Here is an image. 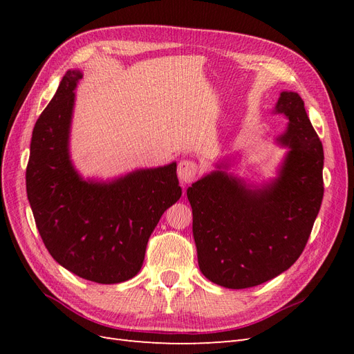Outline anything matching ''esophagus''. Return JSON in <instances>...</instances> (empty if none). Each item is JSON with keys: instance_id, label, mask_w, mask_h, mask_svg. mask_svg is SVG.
Masks as SVG:
<instances>
[{"instance_id": "1", "label": "esophagus", "mask_w": 354, "mask_h": 354, "mask_svg": "<svg viewBox=\"0 0 354 354\" xmlns=\"http://www.w3.org/2000/svg\"><path fill=\"white\" fill-rule=\"evenodd\" d=\"M177 174H178L180 181H183V183H192V181L196 178L198 165L194 162V160H190V159L180 160Z\"/></svg>"}]
</instances>
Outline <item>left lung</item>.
<instances>
[{
    "label": "left lung",
    "mask_w": 354,
    "mask_h": 354,
    "mask_svg": "<svg viewBox=\"0 0 354 354\" xmlns=\"http://www.w3.org/2000/svg\"><path fill=\"white\" fill-rule=\"evenodd\" d=\"M273 113L286 116L274 143L286 152L261 183L230 173L229 156L187 189L198 263L208 281L230 289L261 285L301 255L324 198V147L295 91Z\"/></svg>",
    "instance_id": "1"
}]
</instances>
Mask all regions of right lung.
Returning <instances> with one entry per match:
<instances>
[{"instance_id": "right-lung-1", "label": "right lung", "mask_w": 354, "mask_h": 354, "mask_svg": "<svg viewBox=\"0 0 354 354\" xmlns=\"http://www.w3.org/2000/svg\"><path fill=\"white\" fill-rule=\"evenodd\" d=\"M81 80L82 71L69 69L35 122L28 199L42 242L62 267L91 282L121 283L140 272L159 218L181 196L177 162L85 178L71 156Z\"/></svg>"}]
</instances>
